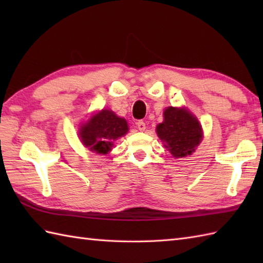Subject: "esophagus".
<instances>
[{
	"mask_svg": "<svg viewBox=\"0 0 263 263\" xmlns=\"http://www.w3.org/2000/svg\"><path fill=\"white\" fill-rule=\"evenodd\" d=\"M137 126H138V128H139V130H140V131H144V130H146V123H144L143 121H138Z\"/></svg>",
	"mask_w": 263,
	"mask_h": 263,
	"instance_id": "34e87169",
	"label": "esophagus"
}]
</instances>
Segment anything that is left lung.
<instances>
[{"mask_svg": "<svg viewBox=\"0 0 263 263\" xmlns=\"http://www.w3.org/2000/svg\"><path fill=\"white\" fill-rule=\"evenodd\" d=\"M157 135L165 147L176 158L191 155L202 138L199 121L184 108L168 107L164 122L157 125Z\"/></svg>", "mask_w": 263, "mask_h": 263, "instance_id": "left-lung-1", "label": "left lung"}]
</instances>
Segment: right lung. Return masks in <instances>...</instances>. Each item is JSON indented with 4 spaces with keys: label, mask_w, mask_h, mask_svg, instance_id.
<instances>
[{
    "label": "right lung",
    "mask_w": 263,
    "mask_h": 263,
    "mask_svg": "<svg viewBox=\"0 0 263 263\" xmlns=\"http://www.w3.org/2000/svg\"><path fill=\"white\" fill-rule=\"evenodd\" d=\"M127 123L114 111L103 109L80 127L82 143L93 153L107 154L116 139L127 132Z\"/></svg>",
    "instance_id": "1"
}]
</instances>
